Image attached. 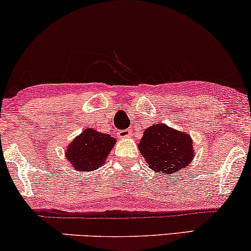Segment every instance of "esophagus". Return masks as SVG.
Masks as SVG:
<instances>
[{
  "label": "esophagus",
  "instance_id": "34e87169",
  "mask_svg": "<svg viewBox=\"0 0 251 251\" xmlns=\"http://www.w3.org/2000/svg\"><path fill=\"white\" fill-rule=\"evenodd\" d=\"M118 137L121 139L128 138V137H130V130H128V129L120 130V131H118Z\"/></svg>",
  "mask_w": 251,
  "mask_h": 251
}]
</instances>
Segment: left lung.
I'll return each instance as SVG.
<instances>
[{"instance_id": "obj_1", "label": "left lung", "mask_w": 251, "mask_h": 251, "mask_svg": "<svg viewBox=\"0 0 251 251\" xmlns=\"http://www.w3.org/2000/svg\"><path fill=\"white\" fill-rule=\"evenodd\" d=\"M138 149L151 169L162 176L179 173L194 157L191 136L160 122L144 131Z\"/></svg>"}]
</instances>
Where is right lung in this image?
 Returning a JSON list of instances; mask_svg holds the SVG:
<instances>
[{"instance_id":"obj_1","label":"right lung","mask_w":251,"mask_h":251,"mask_svg":"<svg viewBox=\"0 0 251 251\" xmlns=\"http://www.w3.org/2000/svg\"><path fill=\"white\" fill-rule=\"evenodd\" d=\"M116 142L108 133L92 128L84 129L67 147L66 159L77 171H94L105 163V160Z\"/></svg>"}]
</instances>
